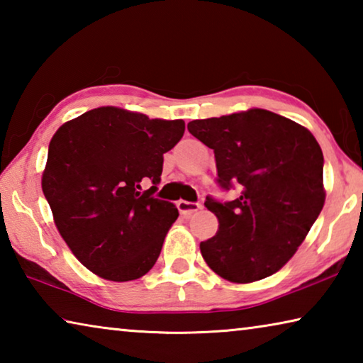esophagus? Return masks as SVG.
Listing matches in <instances>:
<instances>
[{"instance_id": "obj_1", "label": "esophagus", "mask_w": 363, "mask_h": 363, "mask_svg": "<svg viewBox=\"0 0 363 363\" xmlns=\"http://www.w3.org/2000/svg\"><path fill=\"white\" fill-rule=\"evenodd\" d=\"M201 205L195 203V201H186V200L177 201V210H179V213L184 214V216H189V214L199 211Z\"/></svg>"}]
</instances>
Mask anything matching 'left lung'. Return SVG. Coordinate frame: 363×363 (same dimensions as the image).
<instances>
[{
    "instance_id": "8db88e82",
    "label": "left lung",
    "mask_w": 363,
    "mask_h": 363,
    "mask_svg": "<svg viewBox=\"0 0 363 363\" xmlns=\"http://www.w3.org/2000/svg\"><path fill=\"white\" fill-rule=\"evenodd\" d=\"M189 133L214 150L218 184L240 196L205 206L216 235L200 251L233 284L266 279L291 259L325 203L323 153L309 130L264 108L194 120Z\"/></svg>"
}]
</instances>
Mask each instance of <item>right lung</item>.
Here are the masks:
<instances>
[{"label": "right lung", "mask_w": 363, "mask_h": 363, "mask_svg": "<svg viewBox=\"0 0 363 363\" xmlns=\"http://www.w3.org/2000/svg\"><path fill=\"white\" fill-rule=\"evenodd\" d=\"M186 123L99 107L64 123L49 143L41 187L54 223L86 269L112 281L140 279L157 262L177 208L153 196L163 153ZM145 183H152L144 191Z\"/></svg>", "instance_id": "right-lung-1"}]
</instances>
